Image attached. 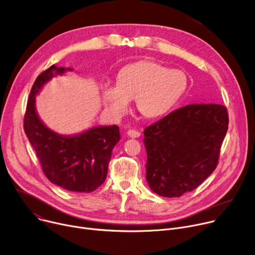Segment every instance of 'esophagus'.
<instances>
[{"mask_svg": "<svg viewBox=\"0 0 255 255\" xmlns=\"http://www.w3.org/2000/svg\"><path fill=\"white\" fill-rule=\"evenodd\" d=\"M127 135L129 137H132V138H138L140 136V132L137 130L130 129L127 131Z\"/></svg>", "mask_w": 255, "mask_h": 255, "instance_id": "34e87169", "label": "esophagus"}]
</instances>
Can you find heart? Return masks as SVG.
<instances>
[{
	"instance_id": "b5f03b06",
	"label": "heart",
	"mask_w": 255,
	"mask_h": 255,
	"mask_svg": "<svg viewBox=\"0 0 255 255\" xmlns=\"http://www.w3.org/2000/svg\"><path fill=\"white\" fill-rule=\"evenodd\" d=\"M188 88L186 75L156 62L142 61L127 65L119 72L117 84L101 85V97L108 114L124 116L135 100L136 110L147 119L167 115Z\"/></svg>"
}]
</instances>
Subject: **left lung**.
<instances>
[{
  "label": "left lung",
  "instance_id": "8db88e82",
  "mask_svg": "<svg viewBox=\"0 0 255 255\" xmlns=\"http://www.w3.org/2000/svg\"><path fill=\"white\" fill-rule=\"evenodd\" d=\"M222 105H190L144 129L145 178L152 192L166 198L192 192L217 166L228 131Z\"/></svg>",
  "mask_w": 255,
  "mask_h": 255
}]
</instances>
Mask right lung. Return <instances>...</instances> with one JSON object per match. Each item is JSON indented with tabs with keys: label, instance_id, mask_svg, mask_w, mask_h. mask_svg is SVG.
<instances>
[{
	"label": "right lung",
	"instance_id": "obj_1",
	"mask_svg": "<svg viewBox=\"0 0 255 255\" xmlns=\"http://www.w3.org/2000/svg\"><path fill=\"white\" fill-rule=\"evenodd\" d=\"M72 71V67L51 65L38 76L27 100L24 132L51 182L70 192L91 193L107 178L113 148L121 138L119 127L97 126L75 135H60L42 122L36 110V96L44 85Z\"/></svg>",
	"mask_w": 255,
	"mask_h": 255
}]
</instances>
